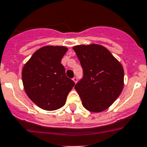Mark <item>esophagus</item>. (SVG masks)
Listing matches in <instances>:
<instances>
[{
  "label": "esophagus",
  "mask_w": 147,
  "mask_h": 147,
  "mask_svg": "<svg viewBox=\"0 0 147 147\" xmlns=\"http://www.w3.org/2000/svg\"><path fill=\"white\" fill-rule=\"evenodd\" d=\"M73 80H74V82L75 83H77V77H74V78H73Z\"/></svg>",
  "instance_id": "34e87169"
}]
</instances>
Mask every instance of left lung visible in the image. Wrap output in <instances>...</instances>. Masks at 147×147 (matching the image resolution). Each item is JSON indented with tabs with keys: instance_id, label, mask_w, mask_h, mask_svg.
Returning <instances> with one entry per match:
<instances>
[{
	"instance_id": "1",
	"label": "left lung",
	"mask_w": 147,
	"mask_h": 147,
	"mask_svg": "<svg viewBox=\"0 0 147 147\" xmlns=\"http://www.w3.org/2000/svg\"><path fill=\"white\" fill-rule=\"evenodd\" d=\"M83 68V77L75 85L82 104L92 112L107 109L120 96L124 69L105 47L99 45L73 48Z\"/></svg>"
}]
</instances>
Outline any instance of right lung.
<instances>
[{
    "instance_id": "1",
    "label": "right lung",
    "mask_w": 147,
    "mask_h": 147,
    "mask_svg": "<svg viewBox=\"0 0 147 147\" xmlns=\"http://www.w3.org/2000/svg\"><path fill=\"white\" fill-rule=\"evenodd\" d=\"M67 49L45 46L32 55L22 71L24 89L29 98L41 109L54 111L64 106L75 83L68 78L61 63Z\"/></svg>"
}]
</instances>
